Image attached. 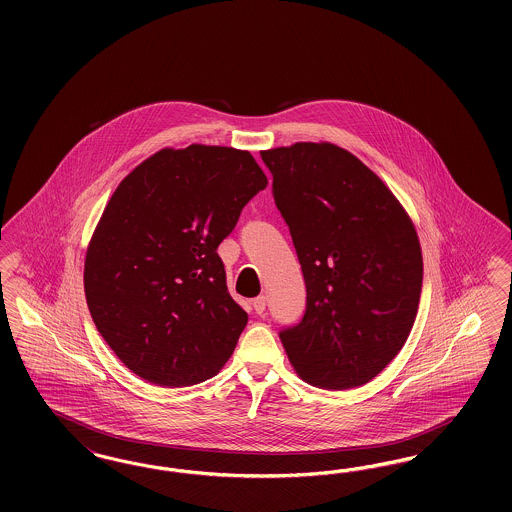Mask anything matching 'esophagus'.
Masks as SVG:
<instances>
[{"label":"esophagus","mask_w":512,"mask_h":512,"mask_svg":"<svg viewBox=\"0 0 512 512\" xmlns=\"http://www.w3.org/2000/svg\"><path fill=\"white\" fill-rule=\"evenodd\" d=\"M261 303H263V297H261V295H259V297H255V307H259Z\"/></svg>","instance_id":"esophagus-1"}]
</instances>
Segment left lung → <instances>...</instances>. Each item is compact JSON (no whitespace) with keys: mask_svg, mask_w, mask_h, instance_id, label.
Here are the masks:
<instances>
[{"mask_svg":"<svg viewBox=\"0 0 512 512\" xmlns=\"http://www.w3.org/2000/svg\"><path fill=\"white\" fill-rule=\"evenodd\" d=\"M267 186L249 151L192 144L153 153L111 195L86 249L84 293L99 334L136 376L186 388L228 363L247 313L228 293L217 247Z\"/></svg>","mask_w":512,"mask_h":512,"instance_id":"left-lung-1","label":"left lung"}]
</instances>
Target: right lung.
<instances>
[{
  "mask_svg": "<svg viewBox=\"0 0 512 512\" xmlns=\"http://www.w3.org/2000/svg\"><path fill=\"white\" fill-rule=\"evenodd\" d=\"M261 157L307 288L303 320L280 334L286 355L315 388L365 386L403 349L418 313L413 220L347 149L297 142Z\"/></svg>",
  "mask_w": 512,
  "mask_h": 512,
  "instance_id": "obj_1",
  "label": "right lung"
}]
</instances>
